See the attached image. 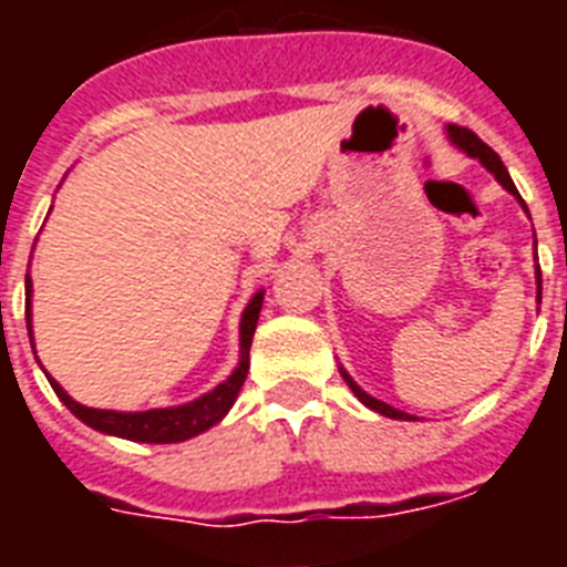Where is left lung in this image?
<instances>
[{"instance_id": "1", "label": "left lung", "mask_w": 567, "mask_h": 567, "mask_svg": "<svg viewBox=\"0 0 567 567\" xmlns=\"http://www.w3.org/2000/svg\"><path fill=\"white\" fill-rule=\"evenodd\" d=\"M447 132H450V137L456 141V146H462V150H465L467 155H474V158H480V162H483L485 167H488V171H492L494 176H497V182H501L503 188H506V190H509V194H515L520 199L518 188H515V182L509 179V173H506V167H503L501 155L494 153L492 146L483 144V141H480V137H476L474 132H471V128H465V126H450ZM520 203H524V199H520ZM524 208H527V205H524ZM536 276H538V300H542V274H536ZM341 373H344V371H341ZM344 379H347V385L353 388V394L359 396V400H362V403L368 405V409H373V412H379V414H385V417H396V421H409V414H405V412H400V409H394V405L382 403V400H377V396L364 394L362 388L355 385L353 379L347 377V373H344Z\"/></svg>"}]
</instances>
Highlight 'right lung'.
I'll list each match as a JSON object with an SVG mask.
<instances>
[{
	"label": "right lung",
	"mask_w": 567,
	"mask_h": 567,
	"mask_svg": "<svg viewBox=\"0 0 567 567\" xmlns=\"http://www.w3.org/2000/svg\"><path fill=\"white\" fill-rule=\"evenodd\" d=\"M25 293L31 297V279L25 276ZM261 300L265 293L258 291L252 300H249L244 318H240V362L235 368L223 385H217L214 391L203 394L199 400L188 405H179V409H153V412H105V409H87V405L75 403L73 396L66 394L64 388L58 385L55 379H49L55 394L64 400V405L70 412L84 421L87 426L100 432H109V435H120V439L128 441H146V444H173V441L194 439L199 432H205L208 426L220 421L223 414L229 412L235 396H238L244 379L249 371V344H252V332H256L258 311H261ZM25 323H29V338H31V309H25Z\"/></svg>",
	"instance_id": "right-lung-1"
}]
</instances>
